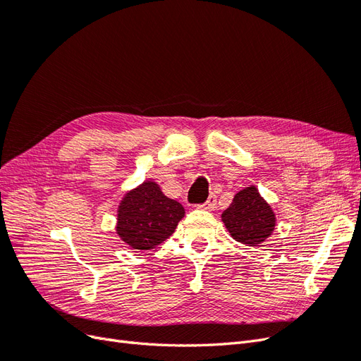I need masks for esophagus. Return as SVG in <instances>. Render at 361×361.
Masks as SVG:
<instances>
[{"mask_svg":"<svg viewBox=\"0 0 361 361\" xmlns=\"http://www.w3.org/2000/svg\"><path fill=\"white\" fill-rule=\"evenodd\" d=\"M215 204H216V195H215V194H211L209 197H207L206 203L203 204V207H204V209H207V211H212L214 207H215Z\"/></svg>","mask_w":361,"mask_h":361,"instance_id":"1","label":"esophagus"}]
</instances>
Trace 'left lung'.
<instances>
[{
  "mask_svg": "<svg viewBox=\"0 0 361 361\" xmlns=\"http://www.w3.org/2000/svg\"><path fill=\"white\" fill-rule=\"evenodd\" d=\"M221 220L235 241L253 247L264 243L276 227L274 211L253 185L236 192Z\"/></svg>",
  "mask_w": 361,
  "mask_h": 361,
  "instance_id": "1",
  "label": "left lung"
}]
</instances>
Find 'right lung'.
<instances>
[{"instance_id": "obj_1", "label": "right lung", "mask_w": 361, "mask_h": 361, "mask_svg": "<svg viewBox=\"0 0 361 361\" xmlns=\"http://www.w3.org/2000/svg\"><path fill=\"white\" fill-rule=\"evenodd\" d=\"M185 215L183 206L146 180L125 194L117 209L116 232L129 247L150 250L166 241Z\"/></svg>"}]
</instances>
